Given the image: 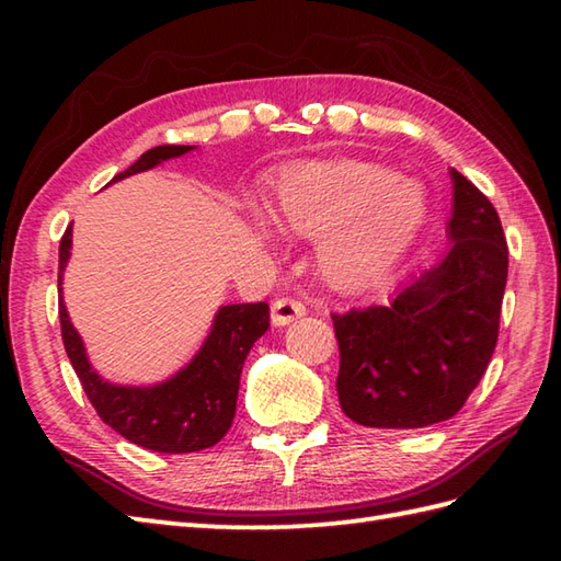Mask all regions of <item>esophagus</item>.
<instances>
[{"mask_svg": "<svg viewBox=\"0 0 561 561\" xmlns=\"http://www.w3.org/2000/svg\"><path fill=\"white\" fill-rule=\"evenodd\" d=\"M306 316V306L301 301L291 299V296H282L272 304V323L274 325H289L291 320Z\"/></svg>", "mask_w": 561, "mask_h": 561, "instance_id": "1", "label": "esophagus"}]
</instances>
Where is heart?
<instances>
[{
	"mask_svg": "<svg viewBox=\"0 0 561 561\" xmlns=\"http://www.w3.org/2000/svg\"><path fill=\"white\" fill-rule=\"evenodd\" d=\"M270 219L291 236H320L316 265L340 294L386 287L426 221L414 183L371 163L306 161L279 175Z\"/></svg>",
	"mask_w": 561,
	"mask_h": 561,
	"instance_id": "1",
	"label": "heart"
}]
</instances>
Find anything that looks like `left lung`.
Instances as JSON below:
<instances>
[{
	"label": "left lung",
	"instance_id": "8db88e82",
	"mask_svg": "<svg viewBox=\"0 0 561 561\" xmlns=\"http://www.w3.org/2000/svg\"><path fill=\"white\" fill-rule=\"evenodd\" d=\"M453 175L450 245L390 306L332 313L340 344L337 396L352 422L422 428L458 414L496 347L508 274L494 205Z\"/></svg>",
	"mask_w": 561,
	"mask_h": 561
}]
</instances>
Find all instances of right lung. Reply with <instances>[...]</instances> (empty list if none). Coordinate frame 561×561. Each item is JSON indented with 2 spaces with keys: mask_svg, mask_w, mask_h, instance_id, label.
Wrapping results in <instances>:
<instances>
[{
  "mask_svg": "<svg viewBox=\"0 0 561 561\" xmlns=\"http://www.w3.org/2000/svg\"><path fill=\"white\" fill-rule=\"evenodd\" d=\"M190 149L193 147L183 145L153 147L141 153L139 161L127 171L117 173L113 181L149 171L165 159L183 157ZM69 248L71 226H67L59 241V294H62V272L69 260ZM59 328H62L65 350L81 380V388L105 424L141 448L157 453H195L219 444L231 428L241 368L250 347L270 328V306L257 301L219 308L209 337L195 359L165 383L151 388L113 386L93 371L79 332L69 323L62 296H59Z\"/></svg>",
  "mask_w": 561,
  "mask_h": 561,
  "instance_id": "1",
  "label": "right lung"
}]
</instances>
